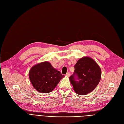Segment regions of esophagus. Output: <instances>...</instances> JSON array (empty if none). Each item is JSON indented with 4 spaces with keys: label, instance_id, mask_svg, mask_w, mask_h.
Returning <instances> with one entry per match:
<instances>
[{
    "label": "esophagus",
    "instance_id": "obj_1",
    "mask_svg": "<svg viewBox=\"0 0 124 124\" xmlns=\"http://www.w3.org/2000/svg\"><path fill=\"white\" fill-rule=\"evenodd\" d=\"M66 76L67 77H69V76H70V73H69V72H67V73H66Z\"/></svg>",
    "mask_w": 124,
    "mask_h": 124
}]
</instances>
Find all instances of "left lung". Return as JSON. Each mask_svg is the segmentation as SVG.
I'll return each mask as SVG.
<instances>
[{"label": "left lung", "instance_id": "left-lung-1", "mask_svg": "<svg viewBox=\"0 0 124 124\" xmlns=\"http://www.w3.org/2000/svg\"><path fill=\"white\" fill-rule=\"evenodd\" d=\"M74 68L69 80L75 92L84 95L93 92L101 78V71L99 65L92 58L84 57L77 61Z\"/></svg>", "mask_w": 124, "mask_h": 124}]
</instances>
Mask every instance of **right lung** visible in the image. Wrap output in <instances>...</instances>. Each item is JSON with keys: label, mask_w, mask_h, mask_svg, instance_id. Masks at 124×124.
I'll return each mask as SVG.
<instances>
[{"label": "right lung", "mask_w": 124, "mask_h": 124, "mask_svg": "<svg viewBox=\"0 0 124 124\" xmlns=\"http://www.w3.org/2000/svg\"><path fill=\"white\" fill-rule=\"evenodd\" d=\"M29 75L35 89L39 93H45L53 91L64 77L47 61L37 64L32 67Z\"/></svg>", "instance_id": "obj_1"}]
</instances>
